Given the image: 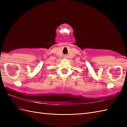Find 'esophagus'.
<instances>
[{
    "label": "esophagus",
    "mask_w": 127,
    "mask_h": 127,
    "mask_svg": "<svg viewBox=\"0 0 127 127\" xmlns=\"http://www.w3.org/2000/svg\"><path fill=\"white\" fill-rule=\"evenodd\" d=\"M64 58H67V57L65 56H64Z\"/></svg>",
    "instance_id": "esophagus-1"
}]
</instances>
